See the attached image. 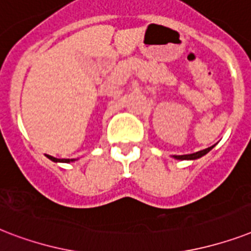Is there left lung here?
Segmentation results:
<instances>
[{"label":"left lung","instance_id":"left-lung-1","mask_svg":"<svg viewBox=\"0 0 251 251\" xmlns=\"http://www.w3.org/2000/svg\"><path fill=\"white\" fill-rule=\"evenodd\" d=\"M214 149V146H211L208 149L202 150V151H198V152L195 153H190V155H175V159H178V160H194V159H199V157H202L203 155H206L207 152H210L211 150Z\"/></svg>","mask_w":251,"mask_h":251}]
</instances>
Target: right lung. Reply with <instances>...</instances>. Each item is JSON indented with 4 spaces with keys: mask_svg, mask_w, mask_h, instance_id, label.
I'll list each match as a JSON object with an SVG mask.
<instances>
[{
    "mask_svg": "<svg viewBox=\"0 0 251 251\" xmlns=\"http://www.w3.org/2000/svg\"><path fill=\"white\" fill-rule=\"evenodd\" d=\"M48 157L52 161H61V163H70V161H74V159H56V157L49 156V155H48Z\"/></svg>",
    "mask_w": 251,
    "mask_h": 251,
    "instance_id": "right-lung-1",
    "label": "right lung"
}]
</instances>
